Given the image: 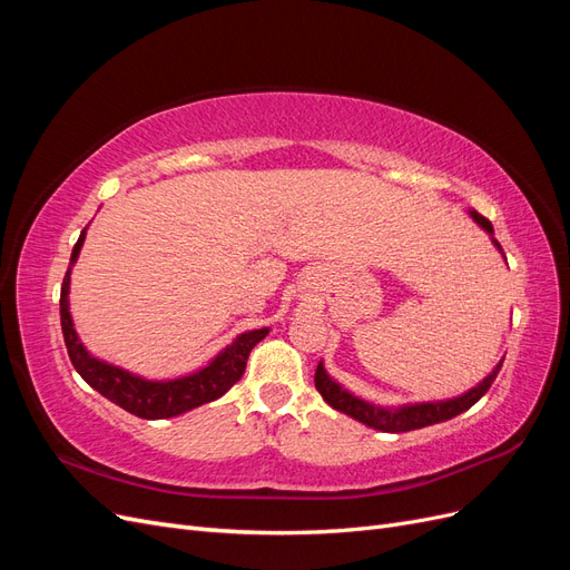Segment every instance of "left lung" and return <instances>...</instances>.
<instances>
[{
    "label": "left lung",
    "instance_id": "obj_1",
    "mask_svg": "<svg viewBox=\"0 0 570 570\" xmlns=\"http://www.w3.org/2000/svg\"><path fill=\"white\" fill-rule=\"evenodd\" d=\"M469 216L490 235L494 249L504 256L502 245L494 239L492 223L485 216H480L475 209H469ZM504 262H507V256H504ZM502 364H504V358H499V364L485 377H482L475 387H471L469 392H463L459 396H452V400H440V402H416V404H400V406L373 404L368 400H361V396L352 394L347 387H342L337 381H333L331 373L325 371L323 361H318V368H316V390L333 409L347 413L350 419H354L358 423H364L373 430H381V433H406V430L435 425V423L459 416V413H463V411H469L480 400V396L490 390Z\"/></svg>",
    "mask_w": 570,
    "mask_h": 570
}]
</instances>
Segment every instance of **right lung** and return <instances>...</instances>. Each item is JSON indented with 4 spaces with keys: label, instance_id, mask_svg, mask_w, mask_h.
<instances>
[{
    "label": "right lung",
    "instance_id": "1",
    "mask_svg": "<svg viewBox=\"0 0 570 570\" xmlns=\"http://www.w3.org/2000/svg\"><path fill=\"white\" fill-rule=\"evenodd\" d=\"M85 235H88V228L78 237L71 254V264H68L61 285L63 342L68 356H71V364L80 373L82 381L95 387L101 396H107L116 406L147 421L180 416L185 411L209 404L226 394L239 377H243L249 352L268 335L271 327H256V331L239 333L228 347H223L209 361V364L180 377H168V381H149V377L114 366L105 358H97L95 354H90L88 347H85L76 333V325L71 318V299H68V295H71V271L80 256Z\"/></svg>",
    "mask_w": 570,
    "mask_h": 570
}]
</instances>
